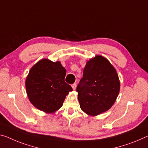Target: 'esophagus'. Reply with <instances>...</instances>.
I'll return each instance as SVG.
<instances>
[{"mask_svg":"<svg viewBox=\"0 0 148 148\" xmlns=\"http://www.w3.org/2000/svg\"><path fill=\"white\" fill-rule=\"evenodd\" d=\"M71 87H72V88H73V89L75 90V89H76V87H77L76 83H73V85H71Z\"/></svg>","mask_w":148,"mask_h":148,"instance_id":"esophagus-1","label":"esophagus"}]
</instances>
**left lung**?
<instances>
[{"mask_svg": "<svg viewBox=\"0 0 148 148\" xmlns=\"http://www.w3.org/2000/svg\"><path fill=\"white\" fill-rule=\"evenodd\" d=\"M120 84L117 72L107 59L101 56L90 59L77 87L82 110L90 116L107 111L119 94Z\"/></svg>", "mask_w": 148, "mask_h": 148, "instance_id": "8db88e82", "label": "left lung"}]
</instances>
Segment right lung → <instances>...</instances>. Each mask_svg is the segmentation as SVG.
Wrapping results in <instances>:
<instances>
[{"label": "right lung", "mask_w": 148, "mask_h": 148, "mask_svg": "<svg viewBox=\"0 0 148 148\" xmlns=\"http://www.w3.org/2000/svg\"><path fill=\"white\" fill-rule=\"evenodd\" d=\"M66 69L60 61L47 59L38 61L31 68L26 79V88L30 103L39 110L53 113L63 105L73 88L65 82Z\"/></svg>", "instance_id": "add662e5"}]
</instances>
